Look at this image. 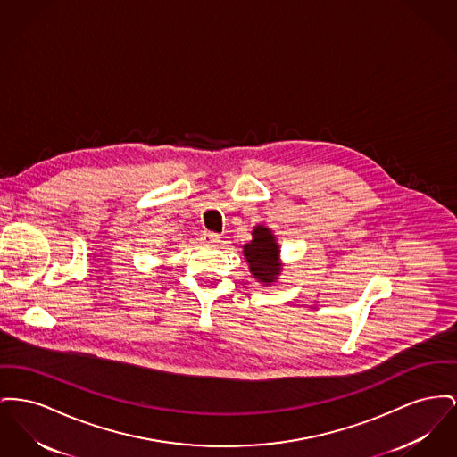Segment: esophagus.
<instances>
[{"mask_svg": "<svg viewBox=\"0 0 457 457\" xmlns=\"http://www.w3.org/2000/svg\"><path fill=\"white\" fill-rule=\"evenodd\" d=\"M200 240L205 245H217V243H220V237L217 233H212V231H204Z\"/></svg>", "mask_w": 457, "mask_h": 457, "instance_id": "obj_1", "label": "esophagus"}]
</instances>
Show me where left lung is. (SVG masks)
Here are the masks:
<instances>
[{"label":"left lung","instance_id":"8db88e82","mask_svg":"<svg viewBox=\"0 0 457 457\" xmlns=\"http://www.w3.org/2000/svg\"><path fill=\"white\" fill-rule=\"evenodd\" d=\"M252 235L253 240L243 246V253L246 257V262L250 264L252 274L264 283H270L281 270L278 264V245L270 231L264 226H257Z\"/></svg>","mask_w":457,"mask_h":457}]
</instances>
